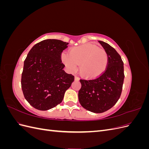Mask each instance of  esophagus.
Listing matches in <instances>:
<instances>
[{"label": "esophagus", "mask_w": 149, "mask_h": 149, "mask_svg": "<svg viewBox=\"0 0 149 149\" xmlns=\"http://www.w3.org/2000/svg\"><path fill=\"white\" fill-rule=\"evenodd\" d=\"M74 80L75 81H79V78H78V76H74Z\"/></svg>", "instance_id": "esophagus-1"}]
</instances>
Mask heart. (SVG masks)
Segmentation results:
<instances>
[{
  "label": "heart",
  "instance_id": "obj_1",
  "mask_svg": "<svg viewBox=\"0 0 149 149\" xmlns=\"http://www.w3.org/2000/svg\"><path fill=\"white\" fill-rule=\"evenodd\" d=\"M61 59L71 73L77 70L79 65L81 74L89 79L101 75L107 68L109 62L105 49L90 43L72 48L69 54L63 53Z\"/></svg>",
  "mask_w": 149,
  "mask_h": 149
}]
</instances>
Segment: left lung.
<instances>
[{"label":"left lung","mask_w":149,"mask_h":149,"mask_svg":"<svg viewBox=\"0 0 149 149\" xmlns=\"http://www.w3.org/2000/svg\"><path fill=\"white\" fill-rule=\"evenodd\" d=\"M108 55L107 69L95 79H81L79 101L84 109L94 113L109 110L118 102L124 83V63L119 54L109 44L99 41Z\"/></svg>","instance_id":"left-lung-1"}]
</instances>
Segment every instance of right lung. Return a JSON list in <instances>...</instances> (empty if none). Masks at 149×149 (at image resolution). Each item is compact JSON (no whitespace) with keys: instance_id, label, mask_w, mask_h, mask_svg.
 Returning <instances> with one entry per match:
<instances>
[{"instance_id":"1","label":"right lung","mask_w":149,"mask_h":149,"mask_svg":"<svg viewBox=\"0 0 149 149\" xmlns=\"http://www.w3.org/2000/svg\"><path fill=\"white\" fill-rule=\"evenodd\" d=\"M68 43L47 39L31 48L24 61L21 85L25 100L35 109L47 111L60 104L74 76L63 70L61 54Z\"/></svg>"}]
</instances>
